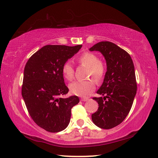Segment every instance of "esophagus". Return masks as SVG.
<instances>
[{"label": "esophagus", "mask_w": 158, "mask_h": 158, "mask_svg": "<svg viewBox=\"0 0 158 158\" xmlns=\"http://www.w3.org/2000/svg\"><path fill=\"white\" fill-rule=\"evenodd\" d=\"M81 101H83V102H86V101H88L89 98H81Z\"/></svg>", "instance_id": "obj_1"}]
</instances>
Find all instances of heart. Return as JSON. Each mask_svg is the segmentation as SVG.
Returning a JSON list of instances; mask_svg holds the SVG:
<instances>
[{"mask_svg": "<svg viewBox=\"0 0 158 158\" xmlns=\"http://www.w3.org/2000/svg\"><path fill=\"white\" fill-rule=\"evenodd\" d=\"M98 59V56L92 52L83 53L78 58V62L81 64L88 67L86 76H92L97 83L102 81L106 73L105 63ZM62 73L67 81H71L74 79L75 70L69 62H66L63 64ZM95 81L92 79H88L72 83L70 85L69 88L73 94L81 97H86L95 89Z\"/></svg>", "mask_w": 158, "mask_h": 158, "instance_id": "1", "label": "heart"}]
</instances>
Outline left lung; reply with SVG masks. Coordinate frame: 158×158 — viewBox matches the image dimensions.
Here are the masks:
<instances>
[{
    "instance_id": "1",
    "label": "left lung",
    "mask_w": 158,
    "mask_h": 158,
    "mask_svg": "<svg viewBox=\"0 0 158 158\" xmlns=\"http://www.w3.org/2000/svg\"><path fill=\"white\" fill-rule=\"evenodd\" d=\"M89 51L101 53L107 66L104 81L97 91L104 97L93 98L98 109L92 119L100 128L110 129L122 123L132 108L137 89L135 66L129 53L111 42H99Z\"/></svg>"
}]
</instances>
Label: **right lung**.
<instances>
[{"instance_id":"add662e5","label":"right lung","mask_w":158,"mask_h":158,"mask_svg":"<svg viewBox=\"0 0 158 158\" xmlns=\"http://www.w3.org/2000/svg\"><path fill=\"white\" fill-rule=\"evenodd\" d=\"M81 47L45 45L35 53L25 66L22 97L31 118L48 132L64 130L70 122L71 109L79 102L77 96L61 97L69 92L62 67Z\"/></svg>"}]
</instances>
